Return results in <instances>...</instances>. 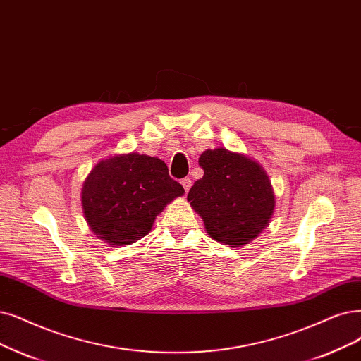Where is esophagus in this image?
Returning a JSON list of instances; mask_svg holds the SVG:
<instances>
[{
	"label": "esophagus",
	"instance_id": "esophagus-1",
	"mask_svg": "<svg viewBox=\"0 0 361 361\" xmlns=\"http://www.w3.org/2000/svg\"><path fill=\"white\" fill-rule=\"evenodd\" d=\"M181 184H183L185 193H188L190 190V188H192V180L190 178H184V180H181Z\"/></svg>",
	"mask_w": 361,
	"mask_h": 361
}]
</instances>
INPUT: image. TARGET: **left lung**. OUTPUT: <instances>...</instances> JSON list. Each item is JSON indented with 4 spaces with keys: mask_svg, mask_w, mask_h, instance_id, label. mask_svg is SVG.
<instances>
[{
    "mask_svg": "<svg viewBox=\"0 0 361 361\" xmlns=\"http://www.w3.org/2000/svg\"><path fill=\"white\" fill-rule=\"evenodd\" d=\"M204 177L188 195L202 217L207 233L229 247H244L263 232L275 209V193L268 173L251 157L224 147L199 157Z\"/></svg>",
    "mask_w": 361,
    "mask_h": 361,
    "instance_id": "left-lung-1",
    "label": "left lung"
}]
</instances>
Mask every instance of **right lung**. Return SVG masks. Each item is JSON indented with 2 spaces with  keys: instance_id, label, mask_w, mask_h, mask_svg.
Segmentation results:
<instances>
[{
  "instance_id": "1",
  "label": "right lung",
  "mask_w": 361,
  "mask_h": 361,
  "mask_svg": "<svg viewBox=\"0 0 361 361\" xmlns=\"http://www.w3.org/2000/svg\"><path fill=\"white\" fill-rule=\"evenodd\" d=\"M183 195V185L169 177L164 160L130 152L92 168L82 188V207L98 239L125 247L149 233L164 208Z\"/></svg>"
}]
</instances>
